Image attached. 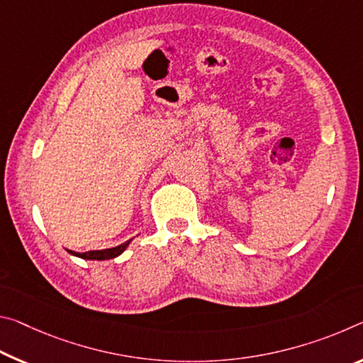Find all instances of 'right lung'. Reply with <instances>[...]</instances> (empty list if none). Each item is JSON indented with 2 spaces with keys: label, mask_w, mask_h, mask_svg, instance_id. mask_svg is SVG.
<instances>
[{
  "label": "right lung",
  "mask_w": 363,
  "mask_h": 363,
  "mask_svg": "<svg viewBox=\"0 0 363 363\" xmlns=\"http://www.w3.org/2000/svg\"><path fill=\"white\" fill-rule=\"evenodd\" d=\"M130 240L132 239H129L128 242L111 247V249H105V250H89V252H84V254H79V252H74V250H67V252L74 257L84 258V260H109V258H116L118 255L123 254V252L128 249Z\"/></svg>",
  "instance_id": "add662e5"
}]
</instances>
